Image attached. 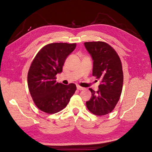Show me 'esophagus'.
Returning a JSON list of instances; mask_svg holds the SVG:
<instances>
[{"instance_id":"obj_1","label":"esophagus","mask_w":152,"mask_h":152,"mask_svg":"<svg viewBox=\"0 0 152 152\" xmlns=\"http://www.w3.org/2000/svg\"><path fill=\"white\" fill-rule=\"evenodd\" d=\"M77 89L78 90H83V89H84V87H81L80 86H77Z\"/></svg>"}]
</instances>
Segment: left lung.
<instances>
[{"label":"left lung","instance_id":"1","mask_svg":"<svg viewBox=\"0 0 152 152\" xmlns=\"http://www.w3.org/2000/svg\"><path fill=\"white\" fill-rule=\"evenodd\" d=\"M93 60V75L101 80L99 90L91 88L92 97L87 108L95 115L111 113L115 107L122 91L124 75L121 59L115 49L102 41L84 42Z\"/></svg>","mask_w":152,"mask_h":152}]
</instances>
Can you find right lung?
<instances>
[{"instance_id": "add662e5", "label": "right lung", "mask_w": 152, "mask_h": 152, "mask_svg": "<svg viewBox=\"0 0 152 152\" xmlns=\"http://www.w3.org/2000/svg\"><path fill=\"white\" fill-rule=\"evenodd\" d=\"M76 48V43H51L37 54L29 68L27 81L30 95L39 110L48 114L65 108L77 89L71 83L56 82V75L62 72L67 56Z\"/></svg>"}]
</instances>
